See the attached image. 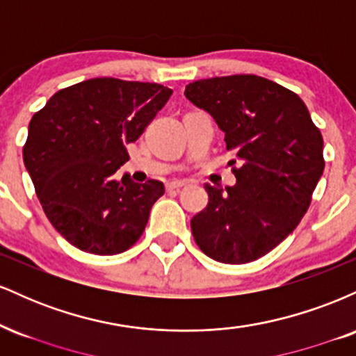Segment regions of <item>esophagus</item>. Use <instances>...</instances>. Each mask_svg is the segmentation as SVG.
I'll list each match as a JSON object with an SVG mask.
<instances>
[{
	"instance_id": "34e87169",
	"label": "esophagus",
	"mask_w": 356,
	"mask_h": 356,
	"mask_svg": "<svg viewBox=\"0 0 356 356\" xmlns=\"http://www.w3.org/2000/svg\"><path fill=\"white\" fill-rule=\"evenodd\" d=\"M184 186H186V182H184V181H172V182L167 184V189H169V191H179V189H182Z\"/></svg>"
}]
</instances>
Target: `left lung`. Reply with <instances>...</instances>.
Masks as SVG:
<instances>
[{
  "label": "left lung",
  "mask_w": 356,
  "mask_h": 356,
  "mask_svg": "<svg viewBox=\"0 0 356 356\" xmlns=\"http://www.w3.org/2000/svg\"><path fill=\"white\" fill-rule=\"evenodd\" d=\"M184 95L211 113L234 150L236 184H204L209 202L191 220L202 252L219 263L259 259L291 234L312 204L325 159L323 137L305 102L257 75L194 81Z\"/></svg>",
  "instance_id": "obj_1"
}]
</instances>
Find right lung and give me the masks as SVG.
<instances>
[{"instance_id": "add662e5", "label": "right lung", "mask_w": 356, "mask_h": 356, "mask_svg": "<svg viewBox=\"0 0 356 356\" xmlns=\"http://www.w3.org/2000/svg\"><path fill=\"white\" fill-rule=\"evenodd\" d=\"M170 95L164 85L104 76L60 90L31 117L24 165L48 220L75 248L112 256L140 239L164 184L115 172Z\"/></svg>"}]
</instances>
